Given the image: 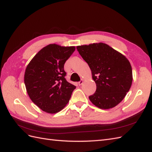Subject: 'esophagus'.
I'll list each match as a JSON object with an SVG mask.
<instances>
[{"instance_id": "1", "label": "esophagus", "mask_w": 152, "mask_h": 152, "mask_svg": "<svg viewBox=\"0 0 152 152\" xmlns=\"http://www.w3.org/2000/svg\"><path fill=\"white\" fill-rule=\"evenodd\" d=\"M83 80H80V81L78 82V85L79 86H81L82 84V83H83Z\"/></svg>"}]
</instances>
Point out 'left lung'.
<instances>
[{"label":"left lung","instance_id":"obj_1","mask_svg":"<svg viewBox=\"0 0 152 152\" xmlns=\"http://www.w3.org/2000/svg\"><path fill=\"white\" fill-rule=\"evenodd\" d=\"M91 70L96 89L89 99L101 109L115 107L125 98L133 82L132 67L124 55L99 42L76 47Z\"/></svg>","mask_w":152,"mask_h":152}]
</instances>
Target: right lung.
Wrapping results in <instances>:
<instances>
[{
  "label": "right lung",
  "instance_id": "1",
  "mask_svg": "<svg viewBox=\"0 0 152 152\" xmlns=\"http://www.w3.org/2000/svg\"><path fill=\"white\" fill-rule=\"evenodd\" d=\"M75 49V46L49 44L38 51L27 66L24 82L28 95L44 112H60L76 89L64 78V63Z\"/></svg>",
  "mask_w": 152,
  "mask_h": 152
}]
</instances>
